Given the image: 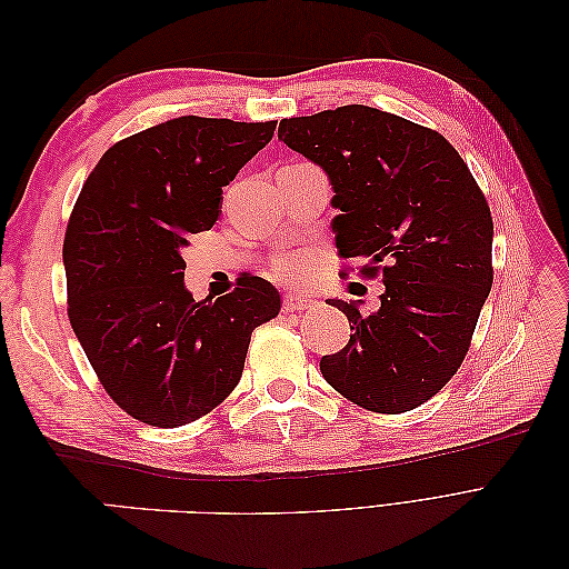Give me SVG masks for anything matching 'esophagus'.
I'll return each instance as SVG.
<instances>
[{"label": "esophagus", "instance_id": "1", "mask_svg": "<svg viewBox=\"0 0 569 569\" xmlns=\"http://www.w3.org/2000/svg\"><path fill=\"white\" fill-rule=\"evenodd\" d=\"M313 303L316 301L311 297L297 295V291H295V295H291V291H289V295H284V311H291V313H295V311H306V308H311Z\"/></svg>", "mask_w": 569, "mask_h": 569}]
</instances>
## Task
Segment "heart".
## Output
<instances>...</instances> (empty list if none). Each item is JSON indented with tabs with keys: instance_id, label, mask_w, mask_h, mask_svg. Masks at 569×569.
<instances>
[{
	"instance_id": "1",
	"label": "heart",
	"mask_w": 569,
	"mask_h": 569,
	"mask_svg": "<svg viewBox=\"0 0 569 569\" xmlns=\"http://www.w3.org/2000/svg\"><path fill=\"white\" fill-rule=\"evenodd\" d=\"M311 268H313V258H311V253H303V251L284 253L278 258V261H274V274L287 282L303 280L306 274L311 272Z\"/></svg>"
}]
</instances>
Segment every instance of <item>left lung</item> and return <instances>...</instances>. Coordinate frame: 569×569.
I'll return each mask as SVG.
<instances>
[{
  "instance_id": "left-lung-1",
  "label": "left lung",
  "mask_w": 569,
  "mask_h": 569,
  "mask_svg": "<svg viewBox=\"0 0 569 569\" xmlns=\"http://www.w3.org/2000/svg\"><path fill=\"white\" fill-rule=\"evenodd\" d=\"M278 137L330 180L339 256L382 270L380 311L330 299L353 335L322 377L375 412L418 408L460 368L491 291L485 194L439 132L372 107L284 118Z\"/></svg>"
}]
</instances>
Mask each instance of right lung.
Wrapping results in <instances>:
<instances>
[{
    "instance_id": "1",
    "label": "right lung",
    "mask_w": 569,
    "mask_h": 569,
    "mask_svg": "<svg viewBox=\"0 0 569 569\" xmlns=\"http://www.w3.org/2000/svg\"><path fill=\"white\" fill-rule=\"evenodd\" d=\"M274 126L180 116L113 144L82 184L63 239L68 318L134 420L168 429L211 412L242 377L251 332L280 313V291L253 274L194 301L182 258Z\"/></svg>"
}]
</instances>
